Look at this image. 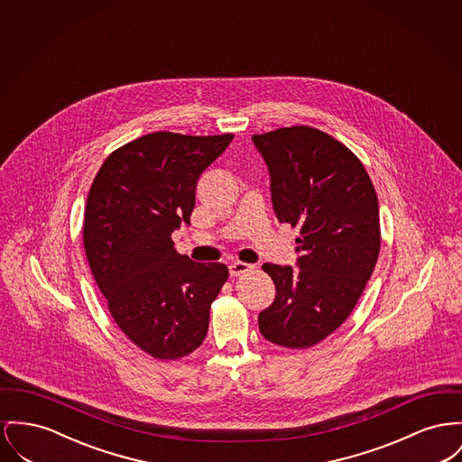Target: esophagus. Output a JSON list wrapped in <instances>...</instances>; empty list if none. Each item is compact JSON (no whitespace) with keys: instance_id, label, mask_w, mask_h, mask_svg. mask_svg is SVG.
I'll return each mask as SVG.
<instances>
[{"instance_id":"34e87169","label":"esophagus","mask_w":462,"mask_h":462,"mask_svg":"<svg viewBox=\"0 0 462 462\" xmlns=\"http://www.w3.org/2000/svg\"><path fill=\"white\" fill-rule=\"evenodd\" d=\"M228 271H230V275L237 277V275H243L245 272L253 271V265L245 263V262H232L230 267H228Z\"/></svg>"}]
</instances>
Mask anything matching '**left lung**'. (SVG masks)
Wrapping results in <instances>:
<instances>
[{"label":"left lung","mask_w":462,"mask_h":462,"mask_svg":"<svg viewBox=\"0 0 462 462\" xmlns=\"http://www.w3.org/2000/svg\"><path fill=\"white\" fill-rule=\"evenodd\" d=\"M271 176L273 213L299 226L297 269L265 263L275 284L258 314L262 335L305 349L342 325L372 277L380 251L379 200L363 163L307 125L254 134Z\"/></svg>","instance_id":"8db88e82"}]
</instances>
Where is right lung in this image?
Listing matches in <instances>:
<instances>
[{"instance_id":"add662e5","label":"right lung","mask_w":462,"mask_h":462,"mask_svg":"<svg viewBox=\"0 0 462 462\" xmlns=\"http://www.w3.org/2000/svg\"><path fill=\"white\" fill-rule=\"evenodd\" d=\"M232 139L137 137L109 155L88 191L83 245L92 275L115 323L157 359H180L204 342L228 277L223 263L180 254L171 234L190 225L197 181Z\"/></svg>"}]
</instances>
